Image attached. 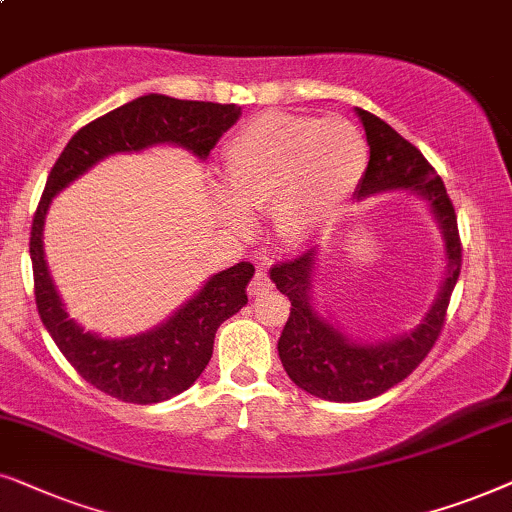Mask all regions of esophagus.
<instances>
[{
  "instance_id": "obj_1",
  "label": "esophagus",
  "mask_w": 512,
  "mask_h": 512,
  "mask_svg": "<svg viewBox=\"0 0 512 512\" xmlns=\"http://www.w3.org/2000/svg\"><path fill=\"white\" fill-rule=\"evenodd\" d=\"M271 278H269V274L267 271H257L255 274V278H252L250 281V288H248V292L252 297H260V295H264V292H269L271 290Z\"/></svg>"
}]
</instances>
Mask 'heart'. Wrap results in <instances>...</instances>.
Instances as JSON below:
<instances>
[{"label":"heart","instance_id":"heart-1","mask_svg":"<svg viewBox=\"0 0 512 512\" xmlns=\"http://www.w3.org/2000/svg\"><path fill=\"white\" fill-rule=\"evenodd\" d=\"M367 166L351 121L269 112L224 147L222 185L243 213H271L283 241L302 243L337 215Z\"/></svg>","mask_w":512,"mask_h":512}]
</instances>
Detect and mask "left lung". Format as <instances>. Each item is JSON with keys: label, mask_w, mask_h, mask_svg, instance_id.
Segmentation results:
<instances>
[{"label": "left lung", "mask_w": 512, "mask_h": 512, "mask_svg": "<svg viewBox=\"0 0 512 512\" xmlns=\"http://www.w3.org/2000/svg\"><path fill=\"white\" fill-rule=\"evenodd\" d=\"M356 112L370 145V163L356 196L365 199L391 189H412L424 196L445 234L447 278L433 309L417 330L391 342L356 344L313 311L311 274L316 267V250L311 248L271 267V281L290 299L288 323L278 339V356L285 372L302 391L332 403H360L377 398L410 377L438 342L445 327L449 297L461 274L459 227L440 175L426 156L403 135L395 133L386 121L374 117L367 109L356 107Z\"/></svg>", "instance_id": "1"}]
</instances>
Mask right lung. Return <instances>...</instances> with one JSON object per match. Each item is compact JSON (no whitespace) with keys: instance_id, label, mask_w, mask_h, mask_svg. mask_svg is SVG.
Listing matches in <instances>:
<instances>
[{"instance_id":"add662e5","label":"right lung","mask_w":512,"mask_h":512,"mask_svg":"<svg viewBox=\"0 0 512 512\" xmlns=\"http://www.w3.org/2000/svg\"><path fill=\"white\" fill-rule=\"evenodd\" d=\"M238 117L241 107L236 105L177 100L159 93L142 95L79 128L46 180L30 231L34 302L39 318L79 377L121 403H161L187 391L201 377L213 356L217 327L248 304L245 288L255 267L250 262H238L215 274L199 295L152 332L128 339H102L84 332L67 318L53 288L42 245L46 210L53 196L109 154L138 152L159 142H170L206 159Z\"/></svg>"}]
</instances>
